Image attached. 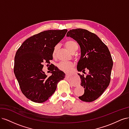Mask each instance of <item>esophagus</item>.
<instances>
[{
	"label": "esophagus",
	"instance_id": "obj_1",
	"mask_svg": "<svg viewBox=\"0 0 129 129\" xmlns=\"http://www.w3.org/2000/svg\"><path fill=\"white\" fill-rule=\"evenodd\" d=\"M69 75H68V74H67V73H66V76H68Z\"/></svg>",
	"mask_w": 129,
	"mask_h": 129
}]
</instances>
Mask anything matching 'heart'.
Returning a JSON list of instances; mask_svg holds the SVG:
<instances>
[{"label": "heart", "mask_w": 129, "mask_h": 129, "mask_svg": "<svg viewBox=\"0 0 129 129\" xmlns=\"http://www.w3.org/2000/svg\"><path fill=\"white\" fill-rule=\"evenodd\" d=\"M65 47L69 51L71 52L72 53H75L79 48V46L77 44V42L73 40H69L65 42ZM57 49V46L54 47L53 51V56H55L56 53ZM73 63L71 62H61L58 64V67L60 70L62 71L68 72L71 71L73 67Z\"/></svg>", "instance_id": "obj_1"}]
</instances>
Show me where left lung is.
Returning a JSON list of instances; mask_svg holds the SVG:
<instances>
[{
	"label": "left lung",
	"instance_id": "obj_1",
	"mask_svg": "<svg viewBox=\"0 0 129 129\" xmlns=\"http://www.w3.org/2000/svg\"><path fill=\"white\" fill-rule=\"evenodd\" d=\"M80 46L81 57L77 65L79 72L89 71L86 76L78 73L81 85L84 88L83 95L79 98L84 102H90L102 94L109 86L113 61L107 46L94 33L87 29L77 28L67 33Z\"/></svg>",
	"mask_w": 129,
	"mask_h": 129
}]
</instances>
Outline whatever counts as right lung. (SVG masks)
Masks as SVG:
<instances>
[{
	"mask_svg": "<svg viewBox=\"0 0 129 129\" xmlns=\"http://www.w3.org/2000/svg\"><path fill=\"white\" fill-rule=\"evenodd\" d=\"M67 29L48 30L27 39L18 49L14 57V73L21 90L36 103L47 100L56 89L65 74L54 66L52 75L43 72L44 62L53 60L55 47L64 38Z\"/></svg>",
	"mask_w": 129,
	"mask_h": 129,
	"instance_id": "add662e5",
	"label": "right lung"
}]
</instances>
